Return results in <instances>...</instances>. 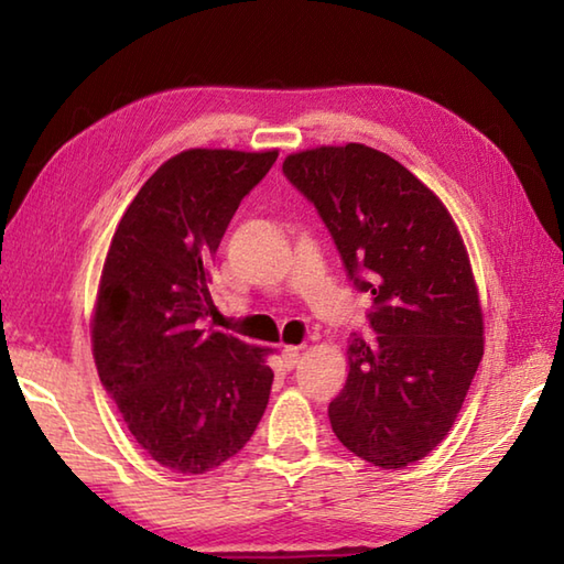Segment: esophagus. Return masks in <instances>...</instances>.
Instances as JSON below:
<instances>
[{
    "label": "esophagus",
    "instance_id": "34e87169",
    "mask_svg": "<svg viewBox=\"0 0 564 564\" xmlns=\"http://www.w3.org/2000/svg\"><path fill=\"white\" fill-rule=\"evenodd\" d=\"M281 358H283V366L285 368H295L299 366V358H301V348L299 346H285L283 350H281Z\"/></svg>",
    "mask_w": 564,
    "mask_h": 564
}]
</instances>
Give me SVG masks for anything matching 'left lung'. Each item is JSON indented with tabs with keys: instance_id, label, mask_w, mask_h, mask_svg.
<instances>
[{
	"instance_id": "1",
	"label": "left lung",
	"mask_w": 564,
	"mask_h": 564,
	"mask_svg": "<svg viewBox=\"0 0 564 564\" xmlns=\"http://www.w3.org/2000/svg\"><path fill=\"white\" fill-rule=\"evenodd\" d=\"M283 174L316 206L352 289L373 295L376 338L352 333L348 380L328 405L333 433L386 470L423 460L453 427L482 358L463 238L441 198L383 151H301Z\"/></svg>"
}]
</instances>
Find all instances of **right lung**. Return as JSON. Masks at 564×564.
<instances>
[{
  "instance_id": "add662e5",
  "label": "right lung",
  "mask_w": 564,
  "mask_h": 564,
  "mask_svg": "<svg viewBox=\"0 0 564 564\" xmlns=\"http://www.w3.org/2000/svg\"><path fill=\"white\" fill-rule=\"evenodd\" d=\"M275 159L181 151L141 186L111 238L94 360L137 443L174 473L202 475L234 457L269 405L273 370L261 350L202 321L226 228Z\"/></svg>"
}]
</instances>
